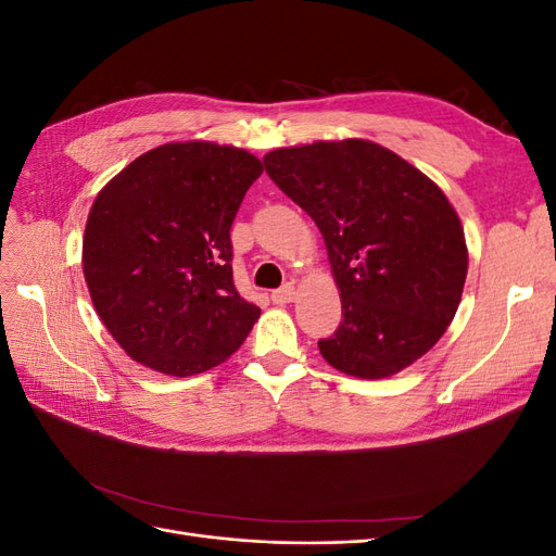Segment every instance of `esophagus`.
I'll return each mask as SVG.
<instances>
[{
  "label": "esophagus",
  "mask_w": 556,
  "mask_h": 556,
  "mask_svg": "<svg viewBox=\"0 0 556 556\" xmlns=\"http://www.w3.org/2000/svg\"><path fill=\"white\" fill-rule=\"evenodd\" d=\"M294 296H296V290H294V285H292V282H288V285H282V288H280V290L271 292V301H274V304H278V306H285V304H292V301H294Z\"/></svg>",
  "instance_id": "1"
}]
</instances>
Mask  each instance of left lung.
Returning a JSON list of instances; mask_svg holds the SVG:
<instances>
[{
  "instance_id": "1",
  "label": "left lung",
  "mask_w": 556,
  "mask_h": 556,
  "mask_svg": "<svg viewBox=\"0 0 556 556\" xmlns=\"http://www.w3.org/2000/svg\"><path fill=\"white\" fill-rule=\"evenodd\" d=\"M264 166L327 245L343 323L317 341L323 357L380 380L439 343L468 271L464 227L439 185L364 139L278 148Z\"/></svg>"
}]
</instances>
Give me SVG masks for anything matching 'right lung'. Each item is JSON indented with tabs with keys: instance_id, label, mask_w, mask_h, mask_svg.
<instances>
[{
	"instance_id": "obj_1",
	"label": "right lung",
	"mask_w": 556,
	"mask_h": 556,
	"mask_svg": "<svg viewBox=\"0 0 556 556\" xmlns=\"http://www.w3.org/2000/svg\"><path fill=\"white\" fill-rule=\"evenodd\" d=\"M262 172L243 148L164 143L97 194L83 274L97 315L134 362L188 378L241 348L260 308L233 288L229 229Z\"/></svg>"
}]
</instances>
